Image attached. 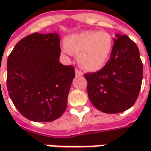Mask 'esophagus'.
I'll list each match as a JSON object with an SVG mask.
<instances>
[{
  "label": "esophagus",
  "instance_id": "obj_1",
  "mask_svg": "<svg viewBox=\"0 0 151 151\" xmlns=\"http://www.w3.org/2000/svg\"><path fill=\"white\" fill-rule=\"evenodd\" d=\"M75 74L77 77H79V76H82L83 75V73H82L80 70L78 69H75Z\"/></svg>",
  "mask_w": 151,
  "mask_h": 151
}]
</instances>
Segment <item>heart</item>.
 I'll list each match as a JSON object with an SVG mask.
<instances>
[{
  "instance_id": "heart-1",
  "label": "heart",
  "mask_w": 151,
  "mask_h": 151,
  "mask_svg": "<svg viewBox=\"0 0 151 151\" xmlns=\"http://www.w3.org/2000/svg\"><path fill=\"white\" fill-rule=\"evenodd\" d=\"M112 47L113 39L108 32L84 31L67 36L63 51L69 56L78 55V61L84 69L96 71L107 63Z\"/></svg>"
}]
</instances>
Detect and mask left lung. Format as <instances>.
<instances>
[{
    "label": "left lung",
    "instance_id": "1",
    "mask_svg": "<svg viewBox=\"0 0 151 151\" xmlns=\"http://www.w3.org/2000/svg\"><path fill=\"white\" fill-rule=\"evenodd\" d=\"M111 57L104 68L86 73L87 93L95 108L105 113H120L136 102L142 81V63L136 43L116 34Z\"/></svg>",
    "mask_w": 151,
    "mask_h": 151
}]
</instances>
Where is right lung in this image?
I'll return each mask as SVG.
<instances>
[{
	"label": "right lung",
	"mask_w": 151,
	"mask_h": 151,
	"mask_svg": "<svg viewBox=\"0 0 151 151\" xmlns=\"http://www.w3.org/2000/svg\"><path fill=\"white\" fill-rule=\"evenodd\" d=\"M57 33L35 32L18 42L7 60V89L18 111L35 122L61 116L73 79V65L60 63Z\"/></svg>",
	"instance_id": "obj_1"
}]
</instances>
